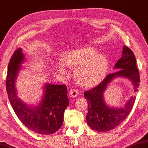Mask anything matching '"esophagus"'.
<instances>
[{
  "instance_id": "esophagus-1",
  "label": "esophagus",
  "mask_w": 148,
  "mask_h": 148,
  "mask_svg": "<svg viewBox=\"0 0 148 148\" xmlns=\"http://www.w3.org/2000/svg\"><path fill=\"white\" fill-rule=\"evenodd\" d=\"M79 93H78V92L76 90V89L74 88H71L70 90V95L72 97H76Z\"/></svg>"
}]
</instances>
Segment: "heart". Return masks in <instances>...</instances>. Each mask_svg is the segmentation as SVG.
I'll use <instances>...</instances> for the list:
<instances>
[{
    "instance_id": "heart-1",
    "label": "heart",
    "mask_w": 148,
    "mask_h": 148,
    "mask_svg": "<svg viewBox=\"0 0 148 148\" xmlns=\"http://www.w3.org/2000/svg\"><path fill=\"white\" fill-rule=\"evenodd\" d=\"M65 65L74 71L75 79L84 87L99 83L103 79L108 65V60L103 53H97L96 49L88 47L67 51L63 56ZM58 71L66 73L65 66L59 63Z\"/></svg>"
}]
</instances>
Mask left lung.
<instances>
[{"mask_svg":"<svg viewBox=\"0 0 148 148\" xmlns=\"http://www.w3.org/2000/svg\"><path fill=\"white\" fill-rule=\"evenodd\" d=\"M114 69L119 70L107 75L97 86L83 93L88 107L86 122L91 128L97 132H108L119 125L129 115L135 101V96L132 95L124 106L120 108L110 106L105 102L104 94L107 86L115 78L128 79L133 85L135 92L138 91L139 86L140 76L135 55L126 46H123L122 57L115 63Z\"/></svg>","mask_w":148,"mask_h":148,"instance_id":"1","label":"left lung"}]
</instances>
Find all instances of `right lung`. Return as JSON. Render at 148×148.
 <instances>
[{"label": "right lung", "mask_w": 148, "mask_h": 148, "mask_svg": "<svg viewBox=\"0 0 148 148\" xmlns=\"http://www.w3.org/2000/svg\"><path fill=\"white\" fill-rule=\"evenodd\" d=\"M24 60L22 49L18 48L9 63L5 83L9 100L17 117L27 128L38 134H53L62 127L64 112L69 105L67 88L65 85L45 83L40 102L36 105H26L18 97L15 86Z\"/></svg>", "instance_id": "right-lung-1"}]
</instances>
